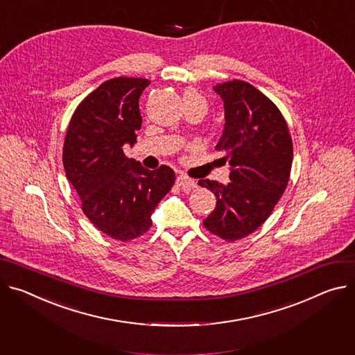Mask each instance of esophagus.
Returning <instances> with one entry per match:
<instances>
[{"mask_svg":"<svg viewBox=\"0 0 355 355\" xmlns=\"http://www.w3.org/2000/svg\"><path fill=\"white\" fill-rule=\"evenodd\" d=\"M177 185L181 187L184 191H191V189H194V188L197 187V184H196L194 180H191L189 177L182 175V174L177 177Z\"/></svg>","mask_w":355,"mask_h":355,"instance_id":"obj_1","label":"esophagus"}]
</instances>
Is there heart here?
Returning a JSON list of instances; mask_svg holds the SVG:
<instances>
[{
	"label": "heart",
	"instance_id": "heart-1",
	"mask_svg": "<svg viewBox=\"0 0 355 355\" xmlns=\"http://www.w3.org/2000/svg\"><path fill=\"white\" fill-rule=\"evenodd\" d=\"M184 96H194V98H200V96L196 92H192V90H188Z\"/></svg>",
	"mask_w": 355,
	"mask_h": 355
}]
</instances>
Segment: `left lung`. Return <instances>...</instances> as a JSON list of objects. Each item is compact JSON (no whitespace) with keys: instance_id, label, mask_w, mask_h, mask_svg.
<instances>
[{"instance_id":"left-lung-1","label":"left lung","mask_w":355,"mask_h":355,"mask_svg":"<svg viewBox=\"0 0 355 355\" xmlns=\"http://www.w3.org/2000/svg\"><path fill=\"white\" fill-rule=\"evenodd\" d=\"M225 125L216 150L231 166V182L200 180L216 197L204 227L223 241H238L270 216L284 192L293 161V143L277 106L248 82L216 85Z\"/></svg>"}]
</instances>
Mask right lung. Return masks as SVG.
I'll list each match as a JSON object with an SVG mask.
<instances>
[{
  "label": "right lung",
  "instance_id": "right-lung-1",
  "mask_svg": "<svg viewBox=\"0 0 355 355\" xmlns=\"http://www.w3.org/2000/svg\"><path fill=\"white\" fill-rule=\"evenodd\" d=\"M148 85L125 76L103 82L76 107L63 143V168L83 214L121 242L150 230L151 214L175 181L170 167L150 171L123 151L136 143L143 123L139 99Z\"/></svg>",
  "mask_w": 355,
  "mask_h": 355
}]
</instances>
